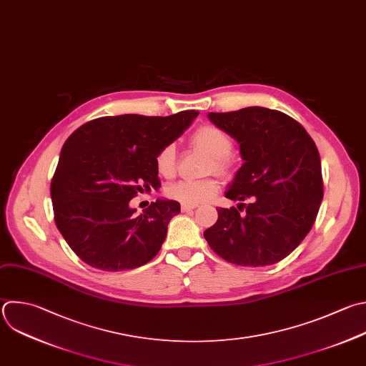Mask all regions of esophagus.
<instances>
[{"instance_id":"esophagus-1","label":"esophagus","mask_w":366,"mask_h":366,"mask_svg":"<svg viewBox=\"0 0 366 366\" xmlns=\"http://www.w3.org/2000/svg\"><path fill=\"white\" fill-rule=\"evenodd\" d=\"M193 209H196V206H190V204H182V212H192Z\"/></svg>"}]
</instances>
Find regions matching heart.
<instances>
[{
    "instance_id": "1",
    "label": "heart",
    "mask_w": 366,
    "mask_h": 366,
    "mask_svg": "<svg viewBox=\"0 0 366 366\" xmlns=\"http://www.w3.org/2000/svg\"><path fill=\"white\" fill-rule=\"evenodd\" d=\"M192 143L196 149L207 153L212 157L209 164L210 170L219 174H227L232 169L230 152L233 149L232 139L216 126H202L193 136ZM156 170L162 177L170 179L176 173V150L173 144H167L159 150L154 159ZM219 183L214 179L203 180H182L167 187V196L182 204L196 206L209 202L217 192Z\"/></svg>"
}]
</instances>
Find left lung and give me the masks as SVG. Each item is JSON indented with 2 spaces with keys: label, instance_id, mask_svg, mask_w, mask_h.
Instances as JSON below:
<instances>
[{
  "label": "left lung",
  "instance_id": "left-lung-1",
  "mask_svg": "<svg viewBox=\"0 0 366 366\" xmlns=\"http://www.w3.org/2000/svg\"><path fill=\"white\" fill-rule=\"evenodd\" d=\"M240 144L243 164L226 197L252 203L219 207L204 230L209 246L239 266H267L290 254L312 229L323 197L317 147L300 123L264 107L209 113ZM244 207L247 213L240 215Z\"/></svg>",
  "mask_w": 366,
  "mask_h": 366
}]
</instances>
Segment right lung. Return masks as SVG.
Wrapping results in <instances>:
<instances>
[{"mask_svg": "<svg viewBox=\"0 0 366 366\" xmlns=\"http://www.w3.org/2000/svg\"><path fill=\"white\" fill-rule=\"evenodd\" d=\"M199 112L167 117L107 116L79 127L64 143L51 180L56 224L87 264L107 272L134 269L160 250L176 200H156L142 213L129 206L137 193L162 186L154 159Z\"/></svg>", "mask_w": 366, "mask_h": 366, "instance_id": "right-lung-1", "label": "right lung"}]
</instances>
